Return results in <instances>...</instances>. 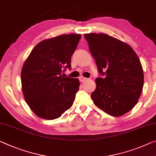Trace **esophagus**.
I'll return each instance as SVG.
<instances>
[{
    "instance_id": "esophagus-1",
    "label": "esophagus",
    "mask_w": 156,
    "mask_h": 156,
    "mask_svg": "<svg viewBox=\"0 0 156 156\" xmlns=\"http://www.w3.org/2000/svg\"><path fill=\"white\" fill-rule=\"evenodd\" d=\"M80 81H81V82H84V81H86V80H87V78H86V77H84V76H80Z\"/></svg>"
}]
</instances>
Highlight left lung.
I'll list each match as a JSON object with an SVG mask.
<instances>
[{
	"instance_id": "1",
	"label": "left lung",
	"mask_w": 156,
	"mask_h": 156,
	"mask_svg": "<svg viewBox=\"0 0 156 156\" xmlns=\"http://www.w3.org/2000/svg\"><path fill=\"white\" fill-rule=\"evenodd\" d=\"M89 50L103 78L95 80L90 97L105 113L120 116L133 108L144 86L140 58L128 44L105 33L84 34Z\"/></svg>"
}]
</instances>
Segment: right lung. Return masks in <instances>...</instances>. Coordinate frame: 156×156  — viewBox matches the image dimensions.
Returning <instances> with one entry per match:
<instances>
[{"label":"right lung","instance_id":"right-lung-1","mask_svg":"<svg viewBox=\"0 0 156 156\" xmlns=\"http://www.w3.org/2000/svg\"><path fill=\"white\" fill-rule=\"evenodd\" d=\"M80 34L42 40L33 48L21 73L22 91L30 109L40 118L54 120L73 106L80 88L77 78L61 75L71 68V57Z\"/></svg>","mask_w":156,"mask_h":156}]
</instances>
